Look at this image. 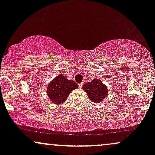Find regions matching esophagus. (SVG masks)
<instances>
[{
	"mask_svg": "<svg viewBox=\"0 0 155 155\" xmlns=\"http://www.w3.org/2000/svg\"><path fill=\"white\" fill-rule=\"evenodd\" d=\"M82 85H83V82H81V83H79V87H80V88L82 87Z\"/></svg>",
	"mask_w": 155,
	"mask_h": 155,
	"instance_id": "1",
	"label": "esophagus"
}]
</instances>
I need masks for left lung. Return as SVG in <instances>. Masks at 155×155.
<instances>
[{"label": "left lung", "mask_w": 155, "mask_h": 155, "mask_svg": "<svg viewBox=\"0 0 155 155\" xmlns=\"http://www.w3.org/2000/svg\"><path fill=\"white\" fill-rule=\"evenodd\" d=\"M82 89L87 93L89 98L95 104H100L107 96V87L98 78L84 84Z\"/></svg>", "instance_id": "8db88e82"}]
</instances>
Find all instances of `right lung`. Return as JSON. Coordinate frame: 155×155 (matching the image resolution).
<instances>
[{
    "mask_svg": "<svg viewBox=\"0 0 155 155\" xmlns=\"http://www.w3.org/2000/svg\"><path fill=\"white\" fill-rule=\"evenodd\" d=\"M79 87L74 80H68L65 76L60 74L48 84L47 92L52 104H61L67 100L69 94Z\"/></svg>",
    "mask_w": 155,
    "mask_h": 155,
    "instance_id": "right-lung-1",
    "label": "right lung"
}]
</instances>
